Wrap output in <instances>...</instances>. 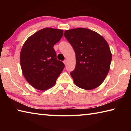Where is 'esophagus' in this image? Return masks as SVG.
<instances>
[{
  "instance_id": "34e87169",
  "label": "esophagus",
  "mask_w": 131,
  "mask_h": 131,
  "mask_svg": "<svg viewBox=\"0 0 131 131\" xmlns=\"http://www.w3.org/2000/svg\"><path fill=\"white\" fill-rule=\"evenodd\" d=\"M67 62H68V61L66 60V59H65V60L63 61V63H65V65H66V64H67Z\"/></svg>"
}]
</instances>
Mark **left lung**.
Listing matches in <instances>:
<instances>
[{"mask_svg":"<svg viewBox=\"0 0 131 131\" xmlns=\"http://www.w3.org/2000/svg\"><path fill=\"white\" fill-rule=\"evenodd\" d=\"M63 35L76 54V67L70 72L74 84L84 90L97 87L107 76L112 61L107 41L86 28L65 30Z\"/></svg>","mask_w":131,"mask_h":131,"instance_id":"1","label":"left lung"}]
</instances>
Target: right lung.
Listing matches in <instances>:
<instances>
[{
    "label": "right lung",
    "instance_id": "add662e5",
    "mask_svg": "<svg viewBox=\"0 0 131 131\" xmlns=\"http://www.w3.org/2000/svg\"><path fill=\"white\" fill-rule=\"evenodd\" d=\"M63 36V30L46 28L26 40L21 49L23 73L32 87L46 90L55 85L65 65L58 60L54 46Z\"/></svg>",
    "mask_w": 131,
    "mask_h": 131
}]
</instances>
